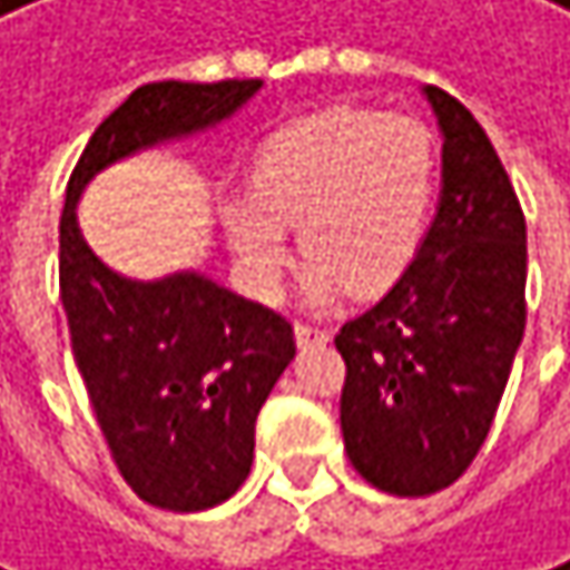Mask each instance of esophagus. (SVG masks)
<instances>
[{
  "label": "esophagus",
  "instance_id": "34e87169",
  "mask_svg": "<svg viewBox=\"0 0 570 570\" xmlns=\"http://www.w3.org/2000/svg\"><path fill=\"white\" fill-rule=\"evenodd\" d=\"M330 340V333L323 330V326H308V323H298L295 326V343L298 346H320V343H326Z\"/></svg>",
  "mask_w": 570,
  "mask_h": 570
}]
</instances>
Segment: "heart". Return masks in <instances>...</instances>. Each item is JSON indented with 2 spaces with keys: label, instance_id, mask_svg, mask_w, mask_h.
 <instances>
[{
  "label": "heart",
  "instance_id": "b5f03b06",
  "mask_svg": "<svg viewBox=\"0 0 570 570\" xmlns=\"http://www.w3.org/2000/svg\"><path fill=\"white\" fill-rule=\"evenodd\" d=\"M439 186L435 135L411 115L330 108L278 128L250 193L224 204V230L247 282L275 295L292 234L308 258V298L391 292L429 237Z\"/></svg>",
  "mask_w": 570,
  "mask_h": 570
}]
</instances>
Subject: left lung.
I'll use <instances>...</instances> for the list:
<instances>
[{
    "mask_svg": "<svg viewBox=\"0 0 570 570\" xmlns=\"http://www.w3.org/2000/svg\"><path fill=\"white\" fill-rule=\"evenodd\" d=\"M442 128L439 214L411 272L336 350L353 469L394 497L439 493L487 442L527 323V224L513 183L465 105L424 88Z\"/></svg>",
    "mask_w": 570,
    "mask_h": 570,
    "instance_id": "obj_1",
    "label": "left lung"
}]
</instances>
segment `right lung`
Masks as SVG:
<instances>
[{"label": "right lung", "mask_w": 570, "mask_h": 570, "mask_svg": "<svg viewBox=\"0 0 570 570\" xmlns=\"http://www.w3.org/2000/svg\"><path fill=\"white\" fill-rule=\"evenodd\" d=\"M258 88L141 83L95 128L60 214V298L101 435L128 487L173 513L210 510L247 479L254 421L295 356L292 323L200 272H111L77 227V200L111 163L227 121Z\"/></svg>", "instance_id": "1"}]
</instances>
